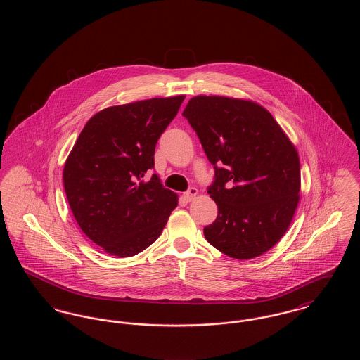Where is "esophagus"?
I'll list each match as a JSON object with an SVG mask.
<instances>
[{
	"label": "esophagus",
	"instance_id": "1",
	"mask_svg": "<svg viewBox=\"0 0 360 360\" xmlns=\"http://www.w3.org/2000/svg\"><path fill=\"white\" fill-rule=\"evenodd\" d=\"M197 194H198V190H197V188H190L184 195H185V198H186L188 201H193V200L197 197Z\"/></svg>",
	"mask_w": 360,
	"mask_h": 360
}]
</instances>
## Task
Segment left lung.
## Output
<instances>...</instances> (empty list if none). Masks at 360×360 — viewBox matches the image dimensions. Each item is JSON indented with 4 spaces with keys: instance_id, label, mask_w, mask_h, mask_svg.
I'll use <instances>...</instances> for the list:
<instances>
[{
    "instance_id": "left-lung-1",
    "label": "left lung",
    "mask_w": 360,
    "mask_h": 360,
    "mask_svg": "<svg viewBox=\"0 0 360 360\" xmlns=\"http://www.w3.org/2000/svg\"><path fill=\"white\" fill-rule=\"evenodd\" d=\"M182 115L216 170L207 193L219 214L204 228L206 240L233 259L260 257L283 238L300 202L295 146L273 115L251 100L201 94L188 100Z\"/></svg>"
}]
</instances>
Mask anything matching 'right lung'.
Returning a JSON list of instances; mask_svg holds the SVG:
<instances>
[{"instance_id":"1","label":"right lung","mask_w":360,"mask_h":360,"mask_svg":"<svg viewBox=\"0 0 360 360\" xmlns=\"http://www.w3.org/2000/svg\"><path fill=\"white\" fill-rule=\"evenodd\" d=\"M185 96L105 108L86 122L65 162L63 185L82 232L109 255L134 257L158 239L178 205L154 167L158 139Z\"/></svg>"}]
</instances>
